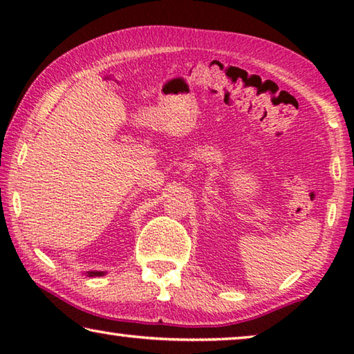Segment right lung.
<instances>
[{
	"label": "right lung",
	"mask_w": 354,
	"mask_h": 354,
	"mask_svg": "<svg viewBox=\"0 0 354 354\" xmlns=\"http://www.w3.org/2000/svg\"><path fill=\"white\" fill-rule=\"evenodd\" d=\"M106 272H87V277H103Z\"/></svg>",
	"instance_id": "add662e5"
}]
</instances>
